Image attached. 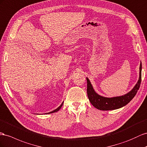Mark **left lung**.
<instances>
[{
    "label": "left lung",
    "instance_id": "8db88e82",
    "mask_svg": "<svg viewBox=\"0 0 147 147\" xmlns=\"http://www.w3.org/2000/svg\"><path fill=\"white\" fill-rule=\"evenodd\" d=\"M139 78L137 83L129 92L122 96L111 98L105 97L98 94L95 92L89 78L87 80V95L92 105L98 109L102 111H109L119 109L125 106L136 96L137 91L140 88L142 78V63L139 67Z\"/></svg>",
    "mask_w": 147,
    "mask_h": 147
}]
</instances>
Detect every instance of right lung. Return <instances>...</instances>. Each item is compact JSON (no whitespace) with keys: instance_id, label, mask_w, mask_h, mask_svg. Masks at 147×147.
Here are the masks:
<instances>
[{"instance_id":"obj_1","label":"right lung","mask_w":147,"mask_h":147,"mask_svg":"<svg viewBox=\"0 0 147 147\" xmlns=\"http://www.w3.org/2000/svg\"><path fill=\"white\" fill-rule=\"evenodd\" d=\"M63 103H64V101H63L62 102V104L60 105V106H59V107H58V108H57V109H54V110H53V111H51V112H49V113H45V114H51V113H55V112H57L59 110V109H60L61 108V107L62 106V105H63Z\"/></svg>"}]
</instances>
